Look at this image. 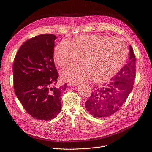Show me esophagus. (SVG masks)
<instances>
[{
    "mask_svg": "<svg viewBox=\"0 0 152 152\" xmlns=\"http://www.w3.org/2000/svg\"><path fill=\"white\" fill-rule=\"evenodd\" d=\"M68 85L70 86H72V87H75V86H77V84H72V83H69Z\"/></svg>",
    "mask_w": 152,
    "mask_h": 152,
    "instance_id": "obj_1",
    "label": "esophagus"
}]
</instances>
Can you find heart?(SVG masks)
<instances>
[{
	"label": "heart",
	"mask_w": 152,
	"mask_h": 152,
	"mask_svg": "<svg viewBox=\"0 0 152 152\" xmlns=\"http://www.w3.org/2000/svg\"><path fill=\"white\" fill-rule=\"evenodd\" d=\"M127 54V46L122 39L103 35L76 36L72 42L63 40L54 50L56 61L63 68L74 65L80 58L82 65L61 73L64 79L73 84L89 78L95 82L107 80L120 70Z\"/></svg>",
	"instance_id": "heart-1"
}]
</instances>
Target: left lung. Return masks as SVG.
I'll use <instances>...</instances> for the list:
<instances>
[{"instance_id":"1","label":"left lung","mask_w":152,"mask_h":152,"mask_svg":"<svg viewBox=\"0 0 152 152\" xmlns=\"http://www.w3.org/2000/svg\"><path fill=\"white\" fill-rule=\"evenodd\" d=\"M129 59L110 82L96 87L86 101V108L95 117H105L115 113L132 90L136 77V58L129 45Z\"/></svg>"}]
</instances>
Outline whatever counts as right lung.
<instances>
[{
	"label": "right lung",
	"mask_w": 152,
	"mask_h": 152,
	"mask_svg": "<svg viewBox=\"0 0 152 152\" xmlns=\"http://www.w3.org/2000/svg\"><path fill=\"white\" fill-rule=\"evenodd\" d=\"M53 34H42L23 44L12 66L14 89L23 107L40 121L56 118L61 110V94L66 84L57 87Z\"/></svg>",
	"instance_id": "add662e5"
}]
</instances>
